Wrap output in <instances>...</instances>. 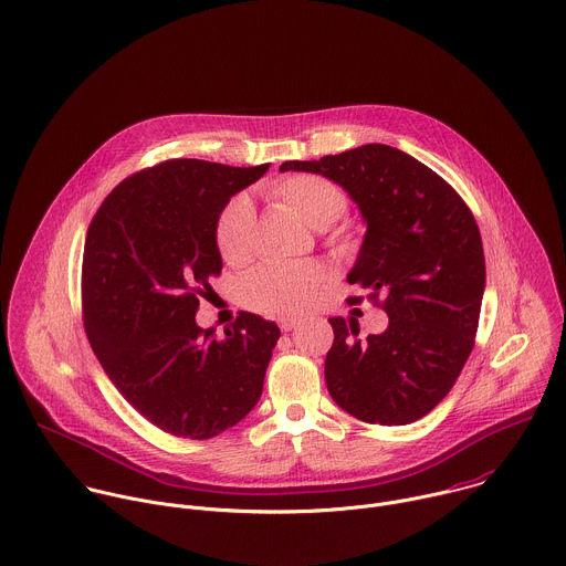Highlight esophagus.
Wrapping results in <instances>:
<instances>
[{"label": "esophagus", "mask_w": 566, "mask_h": 566, "mask_svg": "<svg viewBox=\"0 0 566 566\" xmlns=\"http://www.w3.org/2000/svg\"><path fill=\"white\" fill-rule=\"evenodd\" d=\"M296 325H298L296 318H281V321H279V327H281L283 332H290V329H294Z\"/></svg>", "instance_id": "obj_1"}]
</instances>
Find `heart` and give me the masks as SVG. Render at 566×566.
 I'll list each match as a JSON object with an SVG mask.
<instances>
[{
    "label": "heart",
    "mask_w": 566,
    "mask_h": 566,
    "mask_svg": "<svg viewBox=\"0 0 566 566\" xmlns=\"http://www.w3.org/2000/svg\"><path fill=\"white\" fill-rule=\"evenodd\" d=\"M268 195L287 206L312 228H327L347 210L345 190L318 175H292L270 186ZM256 212L250 197H234L217 221V248L226 263L241 265L254 250ZM327 285V272L316 263H265L243 281L250 307L279 314H305Z\"/></svg>",
    "instance_id": "obj_1"
}]
</instances>
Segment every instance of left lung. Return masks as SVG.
I'll use <instances>...</instances> for the list:
<instances>
[{"instance_id":"1","label":"left lung","mask_w":566,"mask_h":566,"mask_svg":"<svg viewBox=\"0 0 566 566\" xmlns=\"http://www.w3.org/2000/svg\"><path fill=\"white\" fill-rule=\"evenodd\" d=\"M279 170L323 175L349 195L367 230L347 283L385 296L382 334L360 340L358 323L329 318V396L363 422L422 418L453 387L478 329L484 254L471 210L431 168L382 144Z\"/></svg>"}]
</instances>
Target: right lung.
Here are the masks:
<instances>
[{"label":"right lung","mask_w":566,"mask_h":566,"mask_svg":"<svg viewBox=\"0 0 566 566\" xmlns=\"http://www.w3.org/2000/svg\"><path fill=\"white\" fill-rule=\"evenodd\" d=\"M270 164L172 159L122 181L84 248V327L119 394L166 433L206 440L261 398L276 323L241 312L226 336L197 325L199 296L223 270L217 221Z\"/></svg>","instance_id":"1"}]
</instances>
